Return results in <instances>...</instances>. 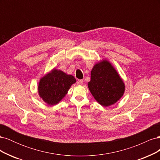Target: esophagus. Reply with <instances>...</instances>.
<instances>
[{"instance_id": "esophagus-1", "label": "esophagus", "mask_w": 160, "mask_h": 160, "mask_svg": "<svg viewBox=\"0 0 160 160\" xmlns=\"http://www.w3.org/2000/svg\"><path fill=\"white\" fill-rule=\"evenodd\" d=\"M77 84L79 85H82L83 84V81L81 80V79L78 80V81H77Z\"/></svg>"}]
</instances>
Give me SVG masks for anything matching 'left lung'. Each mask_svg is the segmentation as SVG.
Here are the masks:
<instances>
[{
    "label": "left lung",
    "instance_id": "left-lung-1",
    "mask_svg": "<svg viewBox=\"0 0 160 160\" xmlns=\"http://www.w3.org/2000/svg\"><path fill=\"white\" fill-rule=\"evenodd\" d=\"M88 84L94 99L103 107L117 103L125 89L123 79L107 59L101 60L94 65Z\"/></svg>",
    "mask_w": 160,
    "mask_h": 160
}]
</instances>
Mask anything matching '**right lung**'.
<instances>
[{
    "label": "right lung",
    "mask_w": 160,
    "mask_h": 160,
    "mask_svg": "<svg viewBox=\"0 0 160 160\" xmlns=\"http://www.w3.org/2000/svg\"><path fill=\"white\" fill-rule=\"evenodd\" d=\"M76 79L61 70L53 68L42 76L38 85V93L42 100L49 105L59 103L68 93Z\"/></svg>",
    "instance_id": "right-lung-1"
}]
</instances>
